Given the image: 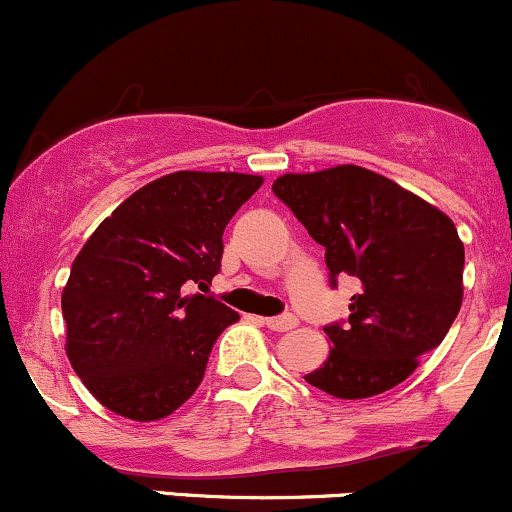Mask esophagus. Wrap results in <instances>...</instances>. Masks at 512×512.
I'll return each instance as SVG.
<instances>
[{"label": "esophagus", "instance_id": "34e87169", "mask_svg": "<svg viewBox=\"0 0 512 512\" xmlns=\"http://www.w3.org/2000/svg\"><path fill=\"white\" fill-rule=\"evenodd\" d=\"M265 325H267V328L279 330V333H284V330H294V328H299V318L291 316V313H284V316L265 318Z\"/></svg>", "mask_w": 512, "mask_h": 512}]
</instances>
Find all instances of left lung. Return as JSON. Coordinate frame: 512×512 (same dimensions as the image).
Instances as JSON below:
<instances>
[{"instance_id":"obj_1","label":"left lung","mask_w":512,"mask_h":512,"mask_svg":"<svg viewBox=\"0 0 512 512\" xmlns=\"http://www.w3.org/2000/svg\"><path fill=\"white\" fill-rule=\"evenodd\" d=\"M272 192L325 247L333 286L340 274L362 286L347 323L323 328L333 347L308 384L350 401L401 384L462 306L464 245L452 218L357 165L284 174Z\"/></svg>"}]
</instances>
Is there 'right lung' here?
Listing matches in <instances>:
<instances>
[{"instance_id": "obj_1", "label": "right lung", "mask_w": 512, "mask_h": 512, "mask_svg": "<svg viewBox=\"0 0 512 512\" xmlns=\"http://www.w3.org/2000/svg\"><path fill=\"white\" fill-rule=\"evenodd\" d=\"M265 179L172 172L99 223L63 289L65 350L109 411L148 423L177 411L204 379L213 342L240 316L209 289L223 230Z\"/></svg>"}]
</instances>
